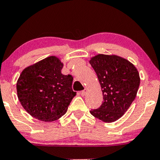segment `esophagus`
Wrapping results in <instances>:
<instances>
[{
	"instance_id": "34e87169",
	"label": "esophagus",
	"mask_w": 160,
	"mask_h": 160,
	"mask_svg": "<svg viewBox=\"0 0 160 160\" xmlns=\"http://www.w3.org/2000/svg\"><path fill=\"white\" fill-rule=\"evenodd\" d=\"M86 92H87V89H84V90H82V91H81V92H80V95H82V96H84V95H86Z\"/></svg>"
}]
</instances>
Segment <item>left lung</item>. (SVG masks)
<instances>
[{
    "label": "left lung",
    "instance_id": "obj_1",
    "mask_svg": "<svg viewBox=\"0 0 160 160\" xmlns=\"http://www.w3.org/2000/svg\"><path fill=\"white\" fill-rule=\"evenodd\" d=\"M89 63L98 76L103 102L91 114L103 122L119 120L136 97L140 77L136 68L126 58L115 55L98 54Z\"/></svg>",
    "mask_w": 160,
    "mask_h": 160
}]
</instances>
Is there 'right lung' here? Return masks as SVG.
Wrapping results in <instances>:
<instances>
[{"label": "right lung", "instance_id": "right-lung-1", "mask_svg": "<svg viewBox=\"0 0 160 160\" xmlns=\"http://www.w3.org/2000/svg\"><path fill=\"white\" fill-rule=\"evenodd\" d=\"M63 63L49 56L22 71L16 83L18 98L32 117L43 122L58 120L76 95L73 77L62 74Z\"/></svg>", "mask_w": 160, "mask_h": 160}]
</instances>
